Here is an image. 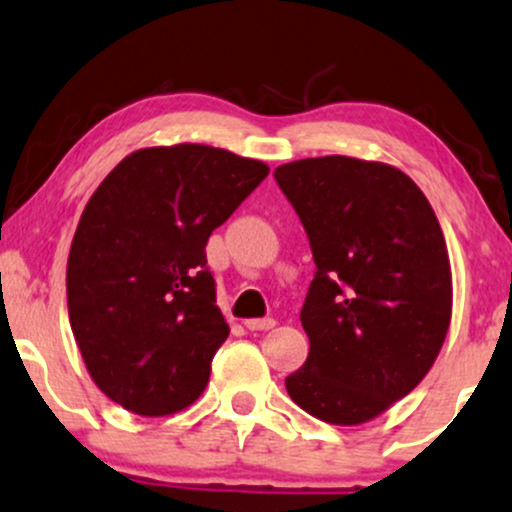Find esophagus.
<instances>
[{"instance_id": "esophagus-1", "label": "esophagus", "mask_w": 512, "mask_h": 512, "mask_svg": "<svg viewBox=\"0 0 512 512\" xmlns=\"http://www.w3.org/2000/svg\"><path fill=\"white\" fill-rule=\"evenodd\" d=\"M244 325L249 327L251 332H263V330H273L277 323L273 318H251V320H246Z\"/></svg>"}]
</instances>
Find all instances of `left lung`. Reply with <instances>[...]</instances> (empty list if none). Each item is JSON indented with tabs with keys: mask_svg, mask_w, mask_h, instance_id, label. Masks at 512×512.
Wrapping results in <instances>:
<instances>
[{
	"mask_svg": "<svg viewBox=\"0 0 512 512\" xmlns=\"http://www.w3.org/2000/svg\"><path fill=\"white\" fill-rule=\"evenodd\" d=\"M275 180L318 268L301 308L311 351L287 391L313 418L363 425L418 387L444 346V232L422 189L389 163L320 156L277 166Z\"/></svg>",
	"mask_w": 512,
	"mask_h": 512,
	"instance_id": "obj_1",
	"label": "left lung"
}]
</instances>
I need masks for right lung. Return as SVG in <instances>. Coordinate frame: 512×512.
I'll return each instance as SVG.
<instances>
[{
	"mask_svg": "<svg viewBox=\"0 0 512 512\" xmlns=\"http://www.w3.org/2000/svg\"><path fill=\"white\" fill-rule=\"evenodd\" d=\"M268 173L182 142L132 151L94 189L68 254V318L87 372L118 406L161 418L206 389L230 334L206 242Z\"/></svg>",
	"mask_w": 512,
	"mask_h": 512,
	"instance_id": "1",
	"label": "right lung"
}]
</instances>
